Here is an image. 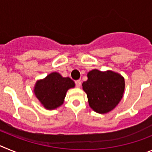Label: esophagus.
<instances>
[{
    "label": "esophagus",
    "mask_w": 152,
    "mask_h": 152,
    "mask_svg": "<svg viewBox=\"0 0 152 152\" xmlns=\"http://www.w3.org/2000/svg\"><path fill=\"white\" fill-rule=\"evenodd\" d=\"M75 83H76V86L77 87V88H80V87L81 86V81H80V80H76V81L75 82Z\"/></svg>",
    "instance_id": "obj_1"
}]
</instances>
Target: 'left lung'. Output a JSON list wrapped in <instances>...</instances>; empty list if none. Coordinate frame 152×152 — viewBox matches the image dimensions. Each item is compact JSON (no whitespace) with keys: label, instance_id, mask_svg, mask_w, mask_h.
I'll list each match as a JSON object with an SVG mask.
<instances>
[{"label":"left lung","instance_id":"obj_1","mask_svg":"<svg viewBox=\"0 0 152 152\" xmlns=\"http://www.w3.org/2000/svg\"><path fill=\"white\" fill-rule=\"evenodd\" d=\"M83 83L89 105L95 112L105 114L115 109L122 99L125 90V80L119 73L107 70L92 69Z\"/></svg>","mask_w":152,"mask_h":152}]
</instances>
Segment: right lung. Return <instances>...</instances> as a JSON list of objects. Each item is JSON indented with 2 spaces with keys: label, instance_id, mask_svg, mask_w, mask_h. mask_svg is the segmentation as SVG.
<instances>
[{
  "label": "right lung",
  "instance_id": "1",
  "mask_svg": "<svg viewBox=\"0 0 152 152\" xmlns=\"http://www.w3.org/2000/svg\"><path fill=\"white\" fill-rule=\"evenodd\" d=\"M73 87L75 83L70 78L63 77L54 72L43 80H37L34 92L43 107L52 110L63 105L67 90Z\"/></svg>",
  "mask_w": 152,
  "mask_h": 152
}]
</instances>
